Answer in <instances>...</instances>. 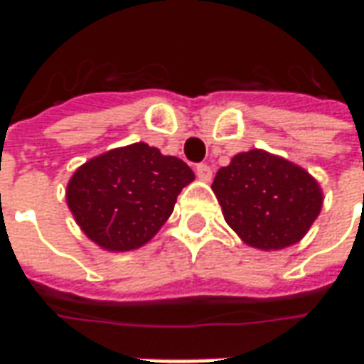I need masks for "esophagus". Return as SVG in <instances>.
Returning <instances> with one entry per match:
<instances>
[{"mask_svg":"<svg viewBox=\"0 0 364 364\" xmlns=\"http://www.w3.org/2000/svg\"><path fill=\"white\" fill-rule=\"evenodd\" d=\"M197 177L198 179H203V181H210V177H213V169H210V166H206V164H198Z\"/></svg>","mask_w":364,"mask_h":364,"instance_id":"1","label":"esophagus"}]
</instances>
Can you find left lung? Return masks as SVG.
<instances>
[{"label": "left lung", "mask_w": 364, "mask_h": 364, "mask_svg": "<svg viewBox=\"0 0 364 364\" xmlns=\"http://www.w3.org/2000/svg\"><path fill=\"white\" fill-rule=\"evenodd\" d=\"M213 191L230 228L259 250L300 242L323 200L312 175L263 150L234 156L216 173Z\"/></svg>", "instance_id": "obj_1"}]
</instances>
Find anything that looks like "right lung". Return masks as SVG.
<instances>
[{
	"instance_id": "right-lung-1",
	"label": "right lung",
	"mask_w": 364,
	"mask_h": 364,
	"mask_svg": "<svg viewBox=\"0 0 364 364\" xmlns=\"http://www.w3.org/2000/svg\"><path fill=\"white\" fill-rule=\"evenodd\" d=\"M193 179L183 159L130 144L83 164L68 183V206L97 245L130 252L156 236Z\"/></svg>"
}]
</instances>
